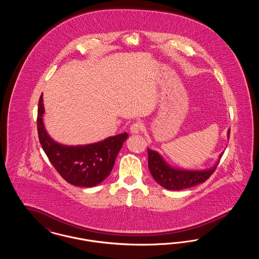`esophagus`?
Here are the masks:
<instances>
[{"instance_id": "obj_1", "label": "esophagus", "mask_w": 259, "mask_h": 259, "mask_svg": "<svg viewBox=\"0 0 259 259\" xmlns=\"http://www.w3.org/2000/svg\"><path fill=\"white\" fill-rule=\"evenodd\" d=\"M143 123L140 122V121H137L135 123L132 124L130 126V132L131 134H139L143 131Z\"/></svg>"}]
</instances>
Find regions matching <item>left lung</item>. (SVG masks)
<instances>
[{
	"mask_svg": "<svg viewBox=\"0 0 259 259\" xmlns=\"http://www.w3.org/2000/svg\"><path fill=\"white\" fill-rule=\"evenodd\" d=\"M229 134L230 129L227 132L228 138ZM148 168L151 176L153 177L157 184L169 190H183L205 183L210 177V175L217 169L220 159L222 158L223 154V152H222L219 160L217 161V163L209 169L201 171H191L178 169L169 165L155 150L148 148Z\"/></svg>",
	"mask_w": 259,
	"mask_h": 259,
	"instance_id": "8db88e82",
	"label": "left lung"
}]
</instances>
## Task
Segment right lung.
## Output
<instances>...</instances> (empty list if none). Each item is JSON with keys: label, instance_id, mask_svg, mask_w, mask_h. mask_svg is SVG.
<instances>
[{"label": "right lung", "instance_id": "1", "mask_svg": "<svg viewBox=\"0 0 259 259\" xmlns=\"http://www.w3.org/2000/svg\"><path fill=\"white\" fill-rule=\"evenodd\" d=\"M42 102L41 94L37 108V134L41 148L50 163L71 185L92 187L102 183L111 172L115 158L128 134L125 132L85 146L58 144L50 138L45 128Z\"/></svg>", "mask_w": 259, "mask_h": 259}]
</instances>
